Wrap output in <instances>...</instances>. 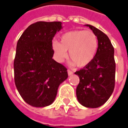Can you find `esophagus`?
Masks as SVG:
<instances>
[{
  "label": "esophagus",
  "mask_w": 128,
  "mask_h": 128,
  "mask_svg": "<svg viewBox=\"0 0 128 128\" xmlns=\"http://www.w3.org/2000/svg\"><path fill=\"white\" fill-rule=\"evenodd\" d=\"M67 73H68V75H69V76L72 75V74L73 73V71H71V70H69V69H68V70H67Z\"/></svg>",
  "instance_id": "esophagus-1"
}]
</instances>
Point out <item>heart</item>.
<instances>
[{
  "label": "heart",
  "mask_w": 128,
  "mask_h": 128,
  "mask_svg": "<svg viewBox=\"0 0 128 128\" xmlns=\"http://www.w3.org/2000/svg\"><path fill=\"white\" fill-rule=\"evenodd\" d=\"M97 36L91 30H78L63 34L60 42L54 41L52 44L56 59L63 62L69 50L70 60L78 67H84L94 59L97 53Z\"/></svg>",
  "instance_id": "heart-1"
}]
</instances>
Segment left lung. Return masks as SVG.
<instances>
[{"instance_id":"obj_1","label":"left lung","mask_w":128,"mask_h":128,"mask_svg":"<svg viewBox=\"0 0 128 128\" xmlns=\"http://www.w3.org/2000/svg\"><path fill=\"white\" fill-rule=\"evenodd\" d=\"M86 26L97 36L98 47L94 59L75 73L80 78L76 95L82 106L96 108L104 104L114 90V48L108 36L102 30L90 24Z\"/></svg>"}]
</instances>
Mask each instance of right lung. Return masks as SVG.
<instances>
[{"label":"right lung","instance_id":"right-lung-1","mask_svg":"<svg viewBox=\"0 0 128 128\" xmlns=\"http://www.w3.org/2000/svg\"><path fill=\"white\" fill-rule=\"evenodd\" d=\"M61 22L38 21L24 31L16 44L14 83L24 101L42 108L55 100L59 85L68 78L67 68L53 59L52 40Z\"/></svg>","mask_w":128,"mask_h":128}]
</instances>
